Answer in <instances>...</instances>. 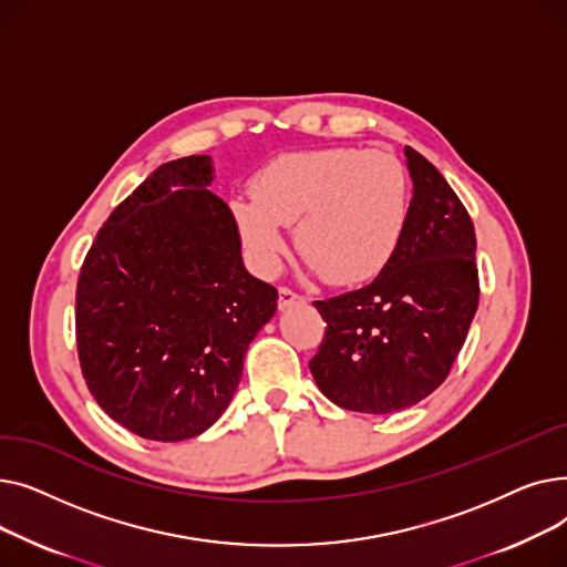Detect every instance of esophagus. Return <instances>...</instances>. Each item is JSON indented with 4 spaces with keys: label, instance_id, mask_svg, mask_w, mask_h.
Listing matches in <instances>:
<instances>
[{
    "label": "esophagus",
    "instance_id": "34e87169",
    "mask_svg": "<svg viewBox=\"0 0 567 567\" xmlns=\"http://www.w3.org/2000/svg\"><path fill=\"white\" fill-rule=\"evenodd\" d=\"M299 301H303L299 293L287 289V287H280V296H278V308H280V310H285V308H289V306H293V303H299Z\"/></svg>",
    "mask_w": 567,
    "mask_h": 567
}]
</instances>
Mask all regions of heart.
Returning <instances> with one entry per match:
<instances>
[{
    "label": "heart",
    "instance_id": "obj_1",
    "mask_svg": "<svg viewBox=\"0 0 567 567\" xmlns=\"http://www.w3.org/2000/svg\"><path fill=\"white\" fill-rule=\"evenodd\" d=\"M411 184L393 154L353 146L291 152L266 163L231 216L252 266L274 276L287 255L285 227L312 274L355 285L395 257L409 223Z\"/></svg>",
    "mask_w": 567,
    "mask_h": 567
}]
</instances>
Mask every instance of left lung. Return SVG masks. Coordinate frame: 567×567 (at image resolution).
I'll list each match as a JSON object with an SVG mask.
<instances>
[{
	"instance_id": "left-lung-1",
	"label": "left lung",
	"mask_w": 567,
	"mask_h": 567,
	"mask_svg": "<svg viewBox=\"0 0 567 567\" xmlns=\"http://www.w3.org/2000/svg\"><path fill=\"white\" fill-rule=\"evenodd\" d=\"M409 223L389 266L363 289L315 301L326 336L310 361L319 391L342 409L389 415L449 377L478 310L475 231L443 174L404 146Z\"/></svg>"
}]
</instances>
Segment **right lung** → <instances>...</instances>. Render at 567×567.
I'll use <instances>...</instances> for the list:
<instances>
[{
	"label": "right lung",
	"instance_id": "add662e5",
	"mask_svg": "<svg viewBox=\"0 0 567 567\" xmlns=\"http://www.w3.org/2000/svg\"><path fill=\"white\" fill-rule=\"evenodd\" d=\"M212 156L161 165L118 204L82 264L75 336L112 421L174 443L212 427L278 289L250 276Z\"/></svg>",
	"mask_w": 567,
	"mask_h": 567
}]
</instances>
